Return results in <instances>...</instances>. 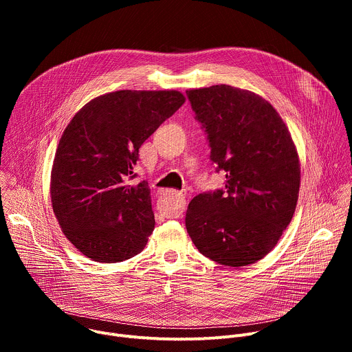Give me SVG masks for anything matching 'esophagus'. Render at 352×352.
<instances>
[{
    "mask_svg": "<svg viewBox=\"0 0 352 352\" xmlns=\"http://www.w3.org/2000/svg\"><path fill=\"white\" fill-rule=\"evenodd\" d=\"M166 193H171V195H174L177 197L184 199V192H179V190H166Z\"/></svg>",
    "mask_w": 352,
    "mask_h": 352,
    "instance_id": "esophagus-1",
    "label": "esophagus"
}]
</instances>
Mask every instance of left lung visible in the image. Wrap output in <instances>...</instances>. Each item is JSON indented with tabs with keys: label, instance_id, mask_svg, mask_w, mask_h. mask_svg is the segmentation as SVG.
Listing matches in <instances>:
<instances>
[{
	"label": "left lung",
	"instance_id": "left-lung-1",
	"mask_svg": "<svg viewBox=\"0 0 352 352\" xmlns=\"http://www.w3.org/2000/svg\"><path fill=\"white\" fill-rule=\"evenodd\" d=\"M186 96L208 132L210 159L226 171V189L188 205L186 231L206 258L231 267L252 265L277 245L294 216L300 166L296 146L262 96L214 85Z\"/></svg>",
	"mask_w": 352,
	"mask_h": 352
}]
</instances>
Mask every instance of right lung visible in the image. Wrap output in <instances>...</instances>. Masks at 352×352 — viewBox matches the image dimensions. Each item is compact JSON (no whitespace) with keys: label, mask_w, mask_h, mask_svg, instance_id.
<instances>
[{"label":"right lung","mask_w":352,"mask_h":352,"mask_svg":"<svg viewBox=\"0 0 352 352\" xmlns=\"http://www.w3.org/2000/svg\"><path fill=\"white\" fill-rule=\"evenodd\" d=\"M184 103L178 90H118L90 100L67 125L50 196L64 235L90 261L122 262L146 246L152 196L146 181L129 179L139 147Z\"/></svg>","instance_id":"right-lung-1"}]
</instances>
